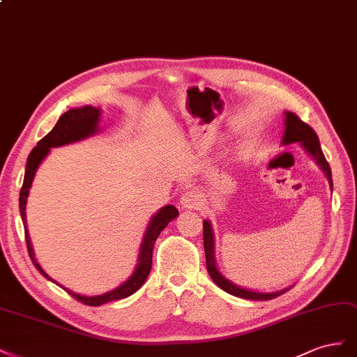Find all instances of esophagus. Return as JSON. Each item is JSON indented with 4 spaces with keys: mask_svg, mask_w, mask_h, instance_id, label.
Segmentation results:
<instances>
[{
    "mask_svg": "<svg viewBox=\"0 0 357 357\" xmlns=\"http://www.w3.org/2000/svg\"><path fill=\"white\" fill-rule=\"evenodd\" d=\"M181 205L182 208L185 209H197L202 206V199L199 196V192H196L195 190L185 191L184 195L181 197Z\"/></svg>",
    "mask_w": 357,
    "mask_h": 357,
    "instance_id": "esophagus-1",
    "label": "esophagus"
}]
</instances>
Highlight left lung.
Listing matches in <instances>:
<instances>
[{
	"instance_id": "1",
	"label": "left lung",
	"mask_w": 357,
	"mask_h": 357,
	"mask_svg": "<svg viewBox=\"0 0 357 357\" xmlns=\"http://www.w3.org/2000/svg\"><path fill=\"white\" fill-rule=\"evenodd\" d=\"M284 135H282V140L281 145H291V144H299L302 146V149L307 152V154L317 162V166L321 169V172L326 175V179H328L329 185H331V191H332V172L329 167V162L326 161L323 151L320 146L319 142V136L315 135V131L308 126L305 124L303 121H301L298 118V115L291 114V112L286 110L284 112ZM203 247H205V256H206V268L209 272V277L212 278V281L217 284V286L227 291L233 296H238L242 299H251V301H271L275 299L277 296H281L282 293H286L287 290L291 289H282L278 291H271V293H261V291H256V290H250V289H243L238 284H235L233 281H230L229 278L224 277V275L218 271L217 268V261H215V241H213V230H212V224L208 220H203Z\"/></svg>"
}]
</instances>
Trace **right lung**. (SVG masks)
Segmentation results:
<instances>
[{
  "label": "right lung",
  "instance_id": "right-lung-1",
  "mask_svg": "<svg viewBox=\"0 0 357 357\" xmlns=\"http://www.w3.org/2000/svg\"><path fill=\"white\" fill-rule=\"evenodd\" d=\"M100 119H101V109L94 107V106H82V107H75L67 110L66 114L59 116L56 126L52 128L50 133H47L42 140L38 142L37 146L29 152L28 160H26V169H25V176H24V185L20 188V195H19V211H20V217H22L24 221V227H25V241H26V248L28 254L31 257L34 266L37 271L43 275L45 278L49 281H54V278H50L49 275L42 269L38 261L36 260L34 251H33V243L29 241V233L26 229V199L29 195V188L33 185V181L36 176V172L38 166L42 165V161L47 157L50 152V148H58V146H64L68 144H75V142H80L84 139H88L91 136H96L100 131ZM179 215L178 209L173 205H166L161 209L154 213V217L151 218L148 227L144 233V238H142L140 242V250L137 254V264L131 273V277L122 282L119 287L110 290L103 294H97V296H84V294H77L75 291H71L66 287L61 286V284L56 282V286L63 287L66 291H68L71 296H73L76 301L82 302L85 305H89V307H100V305L112 302V301H118V299H126L131 294L136 293L144 282L146 281L148 275L151 272V264H152V250H154V243L157 238L160 236V233L166 229L167 224L175 220Z\"/></svg>",
  "mask_w": 357,
  "mask_h": 357
}]
</instances>
